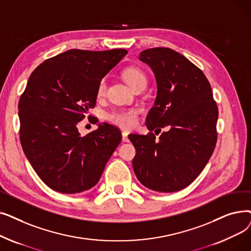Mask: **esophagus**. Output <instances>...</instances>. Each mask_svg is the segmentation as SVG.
I'll list each match as a JSON object with an SVG mask.
<instances>
[{"label": "esophagus", "mask_w": 251, "mask_h": 251, "mask_svg": "<svg viewBox=\"0 0 251 251\" xmlns=\"http://www.w3.org/2000/svg\"><path fill=\"white\" fill-rule=\"evenodd\" d=\"M122 140L125 141V142H128L129 141V138H128V133L125 132V131H123L122 132Z\"/></svg>", "instance_id": "esophagus-1"}]
</instances>
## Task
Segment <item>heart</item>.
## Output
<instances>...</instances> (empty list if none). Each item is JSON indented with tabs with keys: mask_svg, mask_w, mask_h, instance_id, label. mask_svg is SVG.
I'll use <instances>...</instances> for the list:
<instances>
[{
	"mask_svg": "<svg viewBox=\"0 0 251 251\" xmlns=\"http://www.w3.org/2000/svg\"><path fill=\"white\" fill-rule=\"evenodd\" d=\"M124 78L134 90L139 87H146L147 85V76L138 68L131 67L125 70ZM105 91H107V83L102 79L98 86V97H104ZM107 119L111 123L121 128H132L137 122L138 110L134 108L116 109L108 113Z\"/></svg>",
	"mask_w": 251,
	"mask_h": 251,
	"instance_id": "1",
	"label": "heart"
}]
</instances>
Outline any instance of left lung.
<instances>
[{"label":"left lung","mask_w":251,"mask_h":251,"mask_svg":"<svg viewBox=\"0 0 251 251\" xmlns=\"http://www.w3.org/2000/svg\"><path fill=\"white\" fill-rule=\"evenodd\" d=\"M139 60L152 69L157 95L147 117L150 132L128 135L136 150L134 173L151 190L179 191L201 173L214 152L218 105L203 72L174 50H144ZM164 126L169 130L156 140L152 131Z\"/></svg>","instance_id":"1"}]
</instances>
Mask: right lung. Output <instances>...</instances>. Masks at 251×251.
Instances as JSON below:
<instances>
[{
    "label": "right lung",
    "mask_w": 251,
    "mask_h": 251,
    "mask_svg": "<svg viewBox=\"0 0 251 251\" xmlns=\"http://www.w3.org/2000/svg\"><path fill=\"white\" fill-rule=\"evenodd\" d=\"M126 54L124 49H73L31 73L18 103L20 142L38 177L52 190L73 194L94 187L121 142V131L111 124L80 136L77 123L95 108L102 77Z\"/></svg>",
    "instance_id": "right-lung-1"
}]
</instances>
